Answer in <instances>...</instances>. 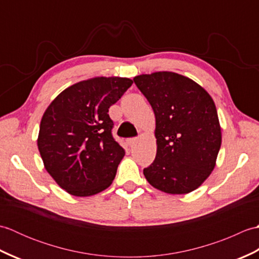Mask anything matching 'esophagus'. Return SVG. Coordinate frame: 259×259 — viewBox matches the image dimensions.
Returning a JSON list of instances; mask_svg holds the SVG:
<instances>
[{"label": "esophagus", "mask_w": 259, "mask_h": 259, "mask_svg": "<svg viewBox=\"0 0 259 259\" xmlns=\"http://www.w3.org/2000/svg\"><path fill=\"white\" fill-rule=\"evenodd\" d=\"M137 140H138L137 138H129V139H126V144H128L129 146H133L136 144Z\"/></svg>", "instance_id": "1"}]
</instances>
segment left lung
<instances>
[{"instance_id":"obj_1","label":"left lung","mask_w":259,"mask_h":259,"mask_svg":"<svg viewBox=\"0 0 259 259\" xmlns=\"http://www.w3.org/2000/svg\"><path fill=\"white\" fill-rule=\"evenodd\" d=\"M155 112L156 159L144 175L152 187L171 195L197 189L214 166L222 145L217 109L194 80L169 71L134 78Z\"/></svg>"}]
</instances>
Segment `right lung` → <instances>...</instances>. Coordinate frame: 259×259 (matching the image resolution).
<instances>
[{
	"label": "right lung",
	"instance_id": "1",
	"mask_svg": "<svg viewBox=\"0 0 259 259\" xmlns=\"http://www.w3.org/2000/svg\"><path fill=\"white\" fill-rule=\"evenodd\" d=\"M133 83L119 76L80 81L47 108L37 148L47 171L70 195L92 196L112 184L124 150L108 112Z\"/></svg>",
	"mask_w": 259,
	"mask_h": 259
}]
</instances>
